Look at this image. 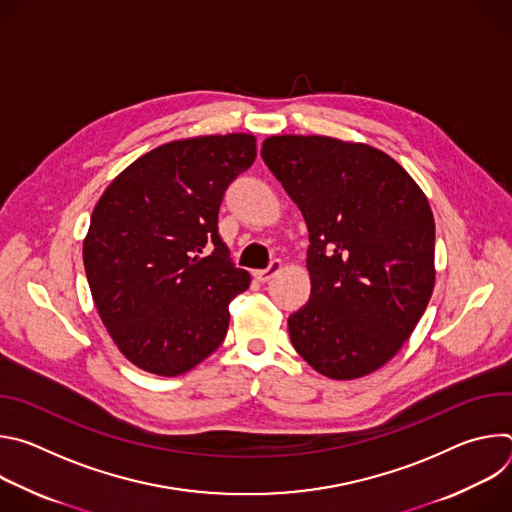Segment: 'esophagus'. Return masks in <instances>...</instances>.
Listing matches in <instances>:
<instances>
[{
	"label": "esophagus",
	"instance_id": "1",
	"mask_svg": "<svg viewBox=\"0 0 512 512\" xmlns=\"http://www.w3.org/2000/svg\"><path fill=\"white\" fill-rule=\"evenodd\" d=\"M281 269H283V263H281L279 259H273V261H271V265H269L267 269H259V271H253V275H255V279H257V281L265 283V281H269L273 275H277Z\"/></svg>",
	"mask_w": 512,
	"mask_h": 512
}]
</instances>
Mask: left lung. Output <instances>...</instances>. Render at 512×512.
<instances>
[{
    "label": "left lung",
    "mask_w": 512,
    "mask_h": 512,
    "mask_svg": "<svg viewBox=\"0 0 512 512\" xmlns=\"http://www.w3.org/2000/svg\"><path fill=\"white\" fill-rule=\"evenodd\" d=\"M263 162L302 210L312 291L287 318L298 354L352 381L387 364L421 320L435 283V223L407 170L367 143L271 135Z\"/></svg>",
    "instance_id": "1"
}]
</instances>
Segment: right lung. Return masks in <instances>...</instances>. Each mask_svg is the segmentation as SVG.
I'll use <instances>...</instances> for the list:
<instances>
[{"label":"right lung","mask_w":512,"mask_h":512,"mask_svg":"<svg viewBox=\"0 0 512 512\" xmlns=\"http://www.w3.org/2000/svg\"><path fill=\"white\" fill-rule=\"evenodd\" d=\"M251 133L176 139L129 164L103 192L83 241L97 312L137 369L178 377L227 336L251 275L218 237L229 184L257 156Z\"/></svg>","instance_id":"right-lung-1"}]
</instances>
